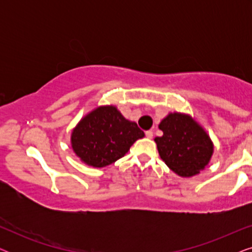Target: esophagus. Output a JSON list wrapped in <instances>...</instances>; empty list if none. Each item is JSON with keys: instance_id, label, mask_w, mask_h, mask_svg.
<instances>
[{"instance_id": "esophagus-1", "label": "esophagus", "mask_w": 252, "mask_h": 252, "mask_svg": "<svg viewBox=\"0 0 252 252\" xmlns=\"http://www.w3.org/2000/svg\"><path fill=\"white\" fill-rule=\"evenodd\" d=\"M146 136L148 137V139H153V136H154L153 130H147V132H146Z\"/></svg>"}]
</instances>
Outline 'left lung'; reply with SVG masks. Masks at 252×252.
I'll return each instance as SVG.
<instances>
[{"instance_id": "8db88e82", "label": "left lung", "mask_w": 252, "mask_h": 252, "mask_svg": "<svg viewBox=\"0 0 252 252\" xmlns=\"http://www.w3.org/2000/svg\"><path fill=\"white\" fill-rule=\"evenodd\" d=\"M163 136L155 142L161 159L180 177H192L204 170L213 153L208 134L190 116L170 113L159 124Z\"/></svg>"}]
</instances>
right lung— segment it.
<instances>
[{
	"label": "right lung",
	"instance_id": "obj_1",
	"mask_svg": "<svg viewBox=\"0 0 252 252\" xmlns=\"http://www.w3.org/2000/svg\"><path fill=\"white\" fill-rule=\"evenodd\" d=\"M144 133L116 106H99L82 118L71 135L72 149L89 166L104 167L128 153Z\"/></svg>",
	"mask_w": 252,
	"mask_h": 252
}]
</instances>
